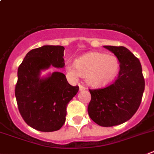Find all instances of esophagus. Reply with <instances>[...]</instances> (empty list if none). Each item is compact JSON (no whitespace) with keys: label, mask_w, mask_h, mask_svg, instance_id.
Segmentation results:
<instances>
[{"label":"esophagus","mask_w":154,"mask_h":154,"mask_svg":"<svg viewBox=\"0 0 154 154\" xmlns=\"http://www.w3.org/2000/svg\"><path fill=\"white\" fill-rule=\"evenodd\" d=\"M79 90H80V91H82V90H86V87L82 86V85H81V84H79Z\"/></svg>","instance_id":"obj_1"}]
</instances>
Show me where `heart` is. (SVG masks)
Instances as JSON below:
<instances>
[{"label": "heart", "instance_id": "obj_1", "mask_svg": "<svg viewBox=\"0 0 154 154\" xmlns=\"http://www.w3.org/2000/svg\"><path fill=\"white\" fill-rule=\"evenodd\" d=\"M120 64L115 55L100 52H91L68 63L67 71L73 76L85 78L86 83L93 87H100L111 83L116 78Z\"/></svg>", "mask_w": 154, "mask_h": 154}]
</instances>
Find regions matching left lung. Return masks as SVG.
Wrapping results in <instances>:
<instances>
[{
  "mask_svg": "<svg viewBox=\"0 0 154 154\" xmlns=\"http://www.w3.org/2000/svg\"><path fill=\"white\" fill-rule=\"evenodd\" d=\"M120 63L118 78L103 89L90 90L88 113L93 122L103 127L121 125L132 118L141 103L145 81L140 60L125 47L103 46Z\"/></svg>",
  "mask_w": 154,
  "mask_h": 154,
  "instance_id": "8db88e82",
  "label": "left lung"
}]
</instances>
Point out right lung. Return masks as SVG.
<instances>
[{"label": "right lung", "mask_w": 154, "mask_h": 154, "mask_svg": "<svg viewBox=\"0 0 154 154\" xmlns=\"http://www.w3.org/2000/svg\"><path fill=\"white\" fill-rule=\"evenodd\" d=\"M64 47L44 45L31 50L18 69L15 97L26 124L40 132H54L65 122L66 107L79 86L68 83L63 73L54 72L41 77L51 66L64 68Z\"/></svg>", "instance_id": "add662e5"}]
</instances>
